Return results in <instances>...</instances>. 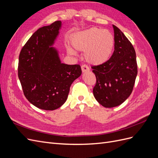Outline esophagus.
I'll return each mask as SVG.
<instances>
[{
    "instance_id": "34e87169",
    "label": "esophagus",
    "mask_w": 158,
    "mask_h": 158,
    "mask_svg": "<svg viewBox=\"0 0 158 158\" xmlns=\"http://www.w3.org/2000/svg\"><path fill=\"white\" fill-rule=\"evenodd\" d=\"M82 70L83 73H85V72H87L89 70V68L86 64H83L82 65Z\"/></svg>"
}]
</instances>
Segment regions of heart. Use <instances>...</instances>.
<instances>
[{
  "instance_id": "1",
  "label": "heart",
  "mask_w": 158,
  "mask_h": 158,
  "mask_svg": "<svg viewBox=\"0 0 158 158\" xmlns=\"http://www.w3.org/2000/svg\"><path fill=\"white\" fill-rule=\"evenodd\" d=\"M71 42L75 49L85 51V59L95 65L107 61L113 53L114 46V38L112 33L98 27L75 33ZM69 51L73 53L71 50Z\"/></svg>"
}]
</instances>
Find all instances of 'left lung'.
<instances>
[{
    "instance_id": "left-lung-1",
    "label": "left lung",
    "mask_w": 158,
    "mask_h": 158,
    "mask_svg": "<svg viewBox=\"0 0 158 158\" xmlns=\"http://www.w3.org/2000/svg\"><path fill=\"white\" fill-rule=\"evenodd\" d=\"M114 50L107 61L92 66L96 83L93 93L105 107L119 106L130 96L138 73L136 52L131 43L118 28L113 25Z\"/></svg>"
}]
</instances>
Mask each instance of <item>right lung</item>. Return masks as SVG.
Instances as JSON below:
<instances>
[{
  "mask_svg": "<svg viewBox=\"0 0 158 158\" xmlns=\"http://www.w3.org/2000/svg\"><path fill=\"white\" fill-rule=\"evenodd\" d=\"M61 22L38 29L22 47L18 74L26 99L44 110L63 106L70 87L82 74L79 64L61 63L58 52L51 47L59 34Z\"/></svg>",
  "mask_w": 158,
  "mask_h": 158,
  "instance_id": "1",
  "label": "right lung"
}]
</instances>
